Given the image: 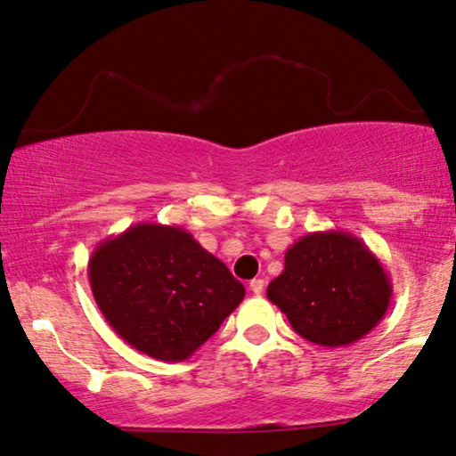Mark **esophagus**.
<instances>
[{
	"instance_id": "esophagus-1",
	"label": "esophagus",
	"mask_w": 456,
	"mask_h": 456,
	"mask_svg": "<svg viewBox=\"0 0 456 456\" xmlns=\"http://www.w3.org/2000/svg\"><path fill=\"white\" fill-rule=\"evenodd\" d=\"M249 289H252L256 295H260L265 291V279H252L249 281Z\"/></svg>"
}]
</instances>
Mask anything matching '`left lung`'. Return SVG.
Listing matches in <instances>:
<instances>
[{
	"label": "left lung",
	"instance_id": "obj_1",
	"mask_svg": "<svg viewBox=\"0 0 456 456\" xmlns=\"http://www.w3.org/2000/svg\"><path fill=\"white\" fill-rule=\"evenodd\" d=\"M393 283L378 256L345 231L299 237L266 297L289 318L293 330L322 347L359 341L380 322Z\"/></svg>",
	"mask_w": 456,
	"mask_h": 456
}]
</instances>
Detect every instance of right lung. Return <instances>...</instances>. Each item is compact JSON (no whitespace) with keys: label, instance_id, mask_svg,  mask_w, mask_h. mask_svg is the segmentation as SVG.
<instances>
[{"label":"right lung","instance_id":"right-lung-1","mask_svg":"<svg viewBox=\"0 0 456 456\" xmlns=\"http://www.w3.org/2000/svg\"><path fill=\"white\" fill-rule=\"evenodd\" d=\"M88 281L109 326L161 362L188 359L246 295L191 233L161 223H138L101 241Z\"/></svg>","mask_w":456,"mask_h":456}]
</instances>
